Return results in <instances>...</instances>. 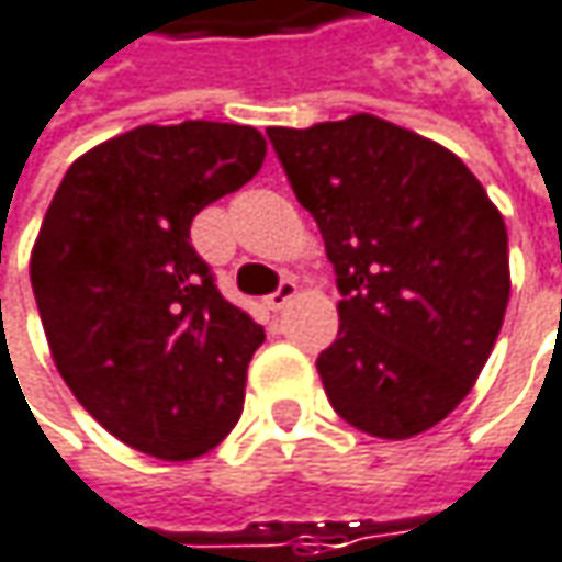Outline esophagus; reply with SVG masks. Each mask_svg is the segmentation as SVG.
I'll return each mask as SVG.
<instances>
[{
	"instance_id": "34e87169",
	"label": "esophagus",
	"mask_w": 562,
	"mask_h": 562,
	"mask_svg": "<svg viewBox=\"0 0 562 562\" xmlns=\"http://www.w3.org/2000/svg\"><path fill=\"white\" fill-rule=\"evenodd\" d=\"M295 292H299L295 280H282L280 289L267 295V308H270V312H282V308H285V305H289V302L295 299Z\"/></svg>"
}]
</instances>
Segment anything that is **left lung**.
<instances>
[{"label": "left lung", "mask_w": 562, "mask_h": 562, "mask_svg": "<svg viewBox=\"0 0 562 562\" xmlns=\"http://www.w3.org/2000/svg\"><path fill=\"white\" fill-rule=\"evenodd\" d=\"M340 289L317 356L349 426L411 439L474 387L509 305V235L446 146L372 114L267 130Z\"/></svg>", "instance_id": "8db88e82"}]
</instances>
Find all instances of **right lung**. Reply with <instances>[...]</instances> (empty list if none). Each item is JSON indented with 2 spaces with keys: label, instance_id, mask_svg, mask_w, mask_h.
Listing matches in <instances>:
<instances>
[{
  "label": "right lung",
  "instance_id": "obj_1",
  "mask_svg": "<svg viewBox=\"0 0 562 562\" xmlns=\"http://www.w3.org/2000/svg\"><path fill=\"white\" fill-rule=\"evenodd\" d=\"M254 126H136L72 161L31 250L53 362L120 442L165 461L215 448L245 407L263 327L190 245L203 206L260 171Z\"/></svg>",
  "mask_w": 562,
  "mask_h": 562
}]
</instances>
